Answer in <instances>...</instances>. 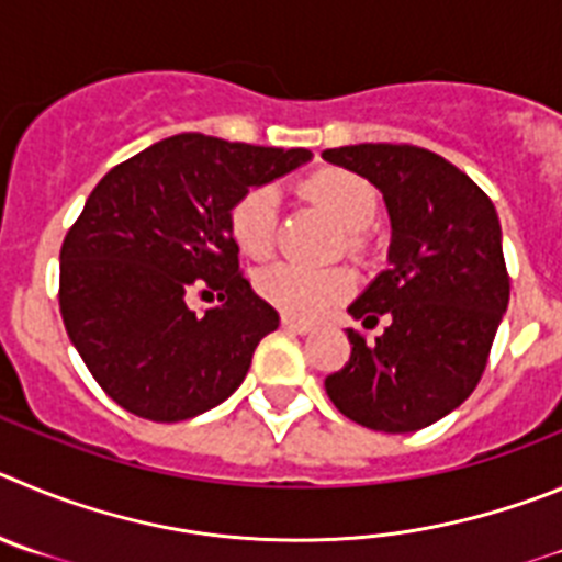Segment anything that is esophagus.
<instances>
[{"label":"esophagus","mask_w":562,"mask_h":562,"mask_svg":"<svg viewBox=\"0 0 562 562\" xmlns=\"http://www.w3.org/2000/svg\"><path fill=\"white\" fill-rule=\"evenodd\" d=\"M282 327H285L288 333H300V336H307V333H313V325H307V322H300V318H293V316H282Z\"/></svg>","instance_id":"1"}]
</instances>
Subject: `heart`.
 <instances>
[{"instance_id": "heart-1", "label": "heart", "mask_w": 562, "mask_h": 562, "mask_svg": "<svg viewBox=\"0 0 562 562\" xmlns=\"http://www.w3.org/2000/svg\"><path fill=\"white\" fill-rule=\"evenodd\" d=\"M302 195L330 215L344 235V249L352 257L367 255V235L378 215V190L363 176L341 168L316 170L302 181ZM277 218H280V195L271 184H257L246 190L229 210V235L246 257L262 260L274 249ZM356 288L352 271L305 269L293 262H271L255 274V291L262 300L280 307L288 316L313 318L333 302L350 296Z\"/></svg>"}]
</instances>
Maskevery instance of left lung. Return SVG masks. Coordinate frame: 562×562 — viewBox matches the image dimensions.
<instances>
[{
  "label": "left lung",
  "mask_w": 562,
  "mask_h": 562,
  "mask_svg": "<svg viewBox=\"0 0 562 562\" xmlns=\"http://www.w3.org/2000/svg\"><path fill=\"white\" fill-rule=\"evenodd\" d=\"M378 187L392 221L389 269L350 305L375 341L347 330L350 361L327 375L333 406L358 426L412 434L462 406L482 381L509 302L502 224L468 173L417 145L325 150Z\"/></svg>",
  "instance_id": "1"
}]
</instances>
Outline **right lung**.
<instances>
[{
    "label": "right lung",
    "instance_id": "1",
    "mask_svg": "<svg viewBox=\"0 0 562 562\" xmlns=\"http://www.w3.org/2000/svg\"><path fill=\"white\" fill-rule=\"evenodd\" d=\"M176 134L111 168L60 246V316L94 381L136 417L179 423L224 403L280 316L237 266L229 210L311 159ZM195 286L222 305L199 317Z\"/></svg>",
    "mask_w": 562,
    "mask_h": 562
}]
</instances>
